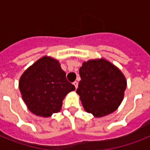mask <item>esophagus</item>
Instances as JSON below:
<instances>
[{
	"instance_id": "obj_1",
	"label": "esophagus",
	"mask_w": 150,
	"mask_h": 150,
	"mask_svg": "<svg viewBox=\"0 0 150 150\" xmlns=\"http://www.w3.org/2000/svg\"><path fill=\"white\" fill-rule=\"evenodd\" d=\"M73 85L75 86V89H77V88H78V85H79L78 82H76V81H75V82H73Z\"/></svg>"
}]
</instances>
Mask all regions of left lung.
<instances>
[{
	"mask_svg": "<svg viewBox=\"0 0 150 150\" xmlns=\"http://www.w3.org/2000/svg\"><path fill=\"white\" fill-rule=\"evenodd\" d=\"M76 93L87 112L96 117L114 112L122 102L127 82L118 68L104 59L84 62Z\"/></svg>",
	"mask_w": 150,
	"mask_h": 150,
	"instance_id": "left-lung-1",
	"label": "left lung"
}]
</instances>
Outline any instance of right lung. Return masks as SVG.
Listing matches in <instances>:
<instances>
[{
  "label": "right lung",
  "mask_w": 150,
  "mask_h": 150,
  "mask_svg": "<svg viewBox=\"0 0 150 150\" xmlns=\"http://www.w3.org/2000/svg\"><path fill=\"white\" fill-rule=\"evenodd\" d=\"M19 89L32 113L50 117L61 110L63 99L75 87L67 80L58 61L43 57L22 74Z\"/></svg>",
  "instance_id": "right-lung-1"
}]
</instances>
